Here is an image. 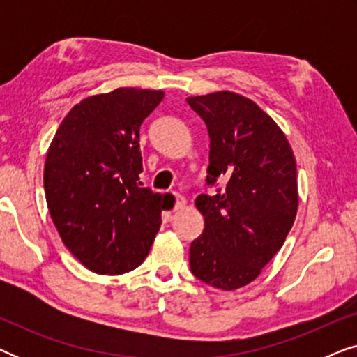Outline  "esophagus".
Segmentation results:
<instances>
[{
    "label": "esophagus",
    "instance_id": "esophagus-1",
    "mask_svg": "<svg viewBox=\"0 0 357 357\" xmlns=\"http://www.w3.org/2000/svg\"><path fill=\"white\" fill-rule=\"evenodd\" d=\"M174 199H175V209H183L185 208V204H187V199H185L182 195H178V193H174Z\"/></svg>",
    "mask_w": 357,
    "mask_h": 357
}]
</instances>
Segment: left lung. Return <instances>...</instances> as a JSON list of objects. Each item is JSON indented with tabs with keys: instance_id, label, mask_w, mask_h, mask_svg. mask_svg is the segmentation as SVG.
<instances>
[{
	"instance_id": "8db88e82",
	"label": "left lung",
	"mask_w": 357,
	"mask_h": 357,
	"mask_svg": "<svg viewBox=\"0 0 357 357\" xmlns=\"http://www.w3.org/2000/svg\"><path fill=\"white\" fill-rule=\"evenodd\" d=\"M187 102L211 139L206 185L227 182L195 199L204 229L190 245V268L206 284L234 291L260 275L294 224L296 158L276 121L247 97L219 91Z\"/></svg>"
}]
</instances>
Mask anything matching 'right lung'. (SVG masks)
<instances>
[{"mask_svg": "<svg viewBox=\"0 0 357 357\" xmlns=\"http://www.w3.org/2000/svg\"><path fill=\"white\" fill-rule=\"evenodd\" d=\"M162 91L119 87L82 99L47 153L48 211L68 250L87 270L121 275L139 266L160 226L167 195L139 182V126Z\"/></svg>", "mask_w": 357, "mask_h": 357, "instance_id": "add662e5", "label": "right lung"}]
</instances>
